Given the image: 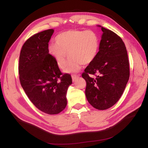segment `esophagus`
Instances as JSON below:
<instances>
[{
    "label": "esophagus",
    "mask_w": 148,
    "mask_h": 148,
    "mask_svg": "<svg viewBox=\"0 0 148 148\" xmlns=\"http://www.w3.org/2000/svg\"><path fill=\"white\" fill-rule=\"evenodd\" d=\"M79 74H72V80L73 81H75L77 77H79Z\"/></svg>",
    "instance_id": "1"
}]
</instances>
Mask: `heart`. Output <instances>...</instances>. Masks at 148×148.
Listing matches in <instances>:
<instances>
[{"instance_id": "obj_1", "label": "heart", "mask_w": 148, "mask_h": 148, "mask_svg": "<svg viewBox=\"0 0 148 148\" xmlns=\"http://www.w3.org/2000/svg\"><path fill=\"white\" fill-rule=\"evenodd\" d=\"M55 43L48 46V53L59 69L66 64V54L70 57L66 72L79 71L82 64L94 61L100 47V37L92 30H69L57 35Z\"/></svg>"}]
</instances>
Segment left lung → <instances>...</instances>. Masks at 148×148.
<instances>
[{
	"label": "left lung",
	"mask_w": 148,
	"mask_h": 148,
	"mask_svg": "<svg viewBox=\"0 0 148 148\" xmlns=\"http://www.w3.org/2000/svg\"><path fill=\"white\" fill-rule=\"evenodd\" d=\"M101 27L98 54L82 76L86 82V96L91 106L106 110L116 103L123 92L130 76L126 47L118 35ZM95 75V79L89 74Z\"/></svg>",
	"instance_id": "obj_1"
}]
</instances>
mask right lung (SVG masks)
Instances as JSON below:
<instances>
[{
  "label": "right lung",
  "mask_w": 148,
  "mask_h": 148,
  "mask_svg": "<svg viewBox=\"0 0 148 148\" xmlns=\"http://www.w3.org/2000/svg\"><path fill=\"white\" fill-rule=\"evenodd\" d=\"M54 32L48 29L27 40L19 60L20 83L32 104L47 114H57L67 104L66 92L72 83L62 74L48 53V42Z\"/></svg>",
  "instance_id": "right-lung-1"
}]
</instances>
